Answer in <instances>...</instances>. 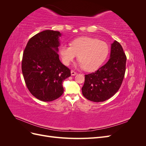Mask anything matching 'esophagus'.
Instances as JSON below:
<instances>
[{
	"label": "esophagus",
	"mask_w": 146,
	"mask_h": 146,
	"mask_svg": "<svg viewBox=\"0 0 146 146\" xmlns=\"http://www.w3.org/2000/svg\"><path fill=\"white\" fill-rule=\"evenodd\" d=\"M76 74H77L76 72H75L74 70H71V75H72V76H76Z\"/></svg>",
	"instance_id": "obj_1"
}]
</instances>
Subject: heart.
Wrapping results in <instances>:
<instances>
[{
  "label": "heart",
  "instance_id": "heart-1",
  "mask_svg": "<svg viewBox=\"0 0 146 146\" xmlns=\"http://www.w3.org/2000/svg\"><path fill=\"white\" fill-rule=\"evenodd\" d=\"M107 43L91 37H82L74 39L70 46L62 45L60 48L63 63L68 66L78 55L80 66L87 71L99 68L108 54Z\"/></svg>",
  "mask_w": 146,
  "mask_h": 146
}]
</instances>
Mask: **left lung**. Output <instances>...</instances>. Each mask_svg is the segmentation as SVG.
<instances>
[{
    "label": "left lung",
    "instance_id": "obj_1",
    "mask_svg": "<svg viewBox=\"0 0 146 146\" xmlns=\"http://www.w3.org/2000/svg\"><path fill=\"white\" fill-rule=\"evenodd\" d=\"M126 60L122 46L114 41L108 62L94 72L85 75L82 88L83 96L95 102L111 98L122 85L126 70Z\"/></svg>",
    "mask_w": 146,
    "mask_h": 146
}]
</instances>
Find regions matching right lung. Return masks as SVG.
Returning a JSON list of instances; mask_svg holds the SVG:
<instances>
[{"instance_id": "obj_1", "label": "right lung", "mask_w": 146, "mask_h": 146, "mask_svg": "<svg viewBox=\"0 0 146 146\" xmlns=\"http://www.w3.org/2000/svg\"><path fill=\"white\" fill-rule=\"evenodd\" d=\"M58 31L45 30L28 41L22 60V72L28 90L43 102L53 101L63 94V82L70 70L61 63Z\"/></svg>"}]
</instances>
